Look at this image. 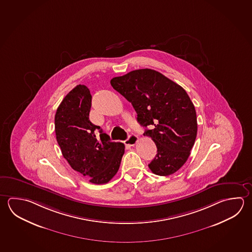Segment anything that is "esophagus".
<instances>
[{"label":"esophagus","mask_w":252,"mask_h":252,"mask_svg":"<svg viewBox=\"0 0 252 252\" xmlns=\"http://www.w3.org/2000/svg\"><path fill=\"white\" fill-rule=\"evenodd\" d=\"M137 141H138V137H137L136 135L131 134V135H129V137L124 141V143H125V145H128V146H135V145L137 144Z\"/></svg>","instance_id":"esophagus-1"}]
</instances>
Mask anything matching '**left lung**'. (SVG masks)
Instances as JSON below:
<instances>
[{"instance_id":"obj_1","label":"left lung","mask_w":252,"mask_h":252,"mask_svg":"<svg viewBox=\"0 0 252 252\" xmlns=\"http://www.w3.org/2000/svg\"><path fill=\"white\" fill-rule=\"evenodd\" d=\"M110 83L132 104L140 125L152 127L145 131L157 147L148 164L152 172L169 176L178 171L188 160L197 135L196 112L187 92L148 68L134 70Z\"/></svg>"}]
</instances>
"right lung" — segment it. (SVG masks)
Returning <instances> with one entry per match:
<instances>
[{
  "label": "right lung",
  "mask_w": 252,
  "mask_h": 252,
  "mask_svg": "<svg viewBox=\"0 0 252 252\" xmlns=\"http://www.w3.org/2000/svg\"><path fill=\"white\" fill-rule=\"evenodd\" d=\"M92 98L90 90L82 84L64 96L56 112V137L69 165L91 183L101 185L117 173L125 147L110 141L109 136L90 121Z\"/></svg>",
  "instance_id": "obj_1"
}]
</instances>
